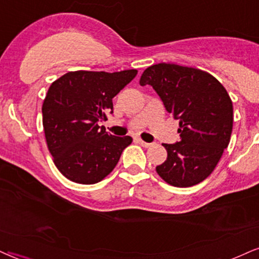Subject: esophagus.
<instances>
[{
	"label": "esophagus",
	"mask_w": 259,
	"mask_h": 259,
	"mask_svg": "<svg viewBox=\"0 0 259 259\" xmlns=\"http://www.w3.org/2000/svg\"><path fill=\"white\" fill-rule=\"evenodd\" d=\"M137 142L140 143L141 146L142 147H145V148H148V147H150L152 146V143H148V142H145V141L143 140H141V139H137Z\"/></svg>",
	"instance_id": "1"
}]
</instances>
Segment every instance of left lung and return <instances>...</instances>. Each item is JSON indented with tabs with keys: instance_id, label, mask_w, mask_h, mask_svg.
Segmentation results:
<instances>
[{
	"instance_id": "1",
	"label": "left lung",
	"mask_w": 259,
	"mask_h": 259,
	"mask_svg": "<svg viewBox=\"0 0 259 259\" xmlns=\"http://www.w3.org/2000/svg\"><path fill=\"white\" fill-rule=\"evenodd\" d=\"M140 84L153 87L181 126L178 142L163 143L167 159L156 166L158 175L177 188L203 182L231 140L233 105L227 91L212 75L173 63L147 68Z\"/></svg>"
}]
</instances>
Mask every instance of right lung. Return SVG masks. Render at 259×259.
<instances>
[{
  "label": "right lung",
  "mask_w": 259,
  "mask_h": 259,
  "mask_svg": "<svg viewBox=\"0 0 259 259\" xmlns=\"http://www.w3.org/2000/svg\"><path fill=\"white\" fill-rule=\"evenodd\" d=\"M137 70L69 71L52 82L42 104L48 148L62 175L78 184H96L112 172L130 136H113L98 123L113 112L112 99Z\"/></svg>",
  "instance_id": "obj_1"
}]
</instances>
